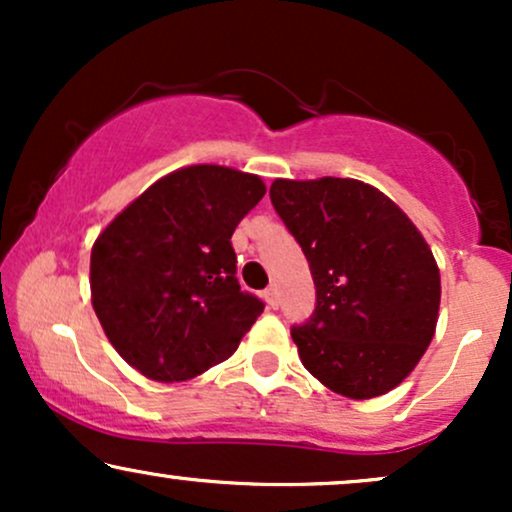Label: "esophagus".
<instances>
[{
    "label": "esophagus",
    "mask_w": 512,
    "mask_h": 512,
    "mask_svg": "<svg viewBox=\"0 0 512 512\" xmlns=\"http://www.w3.org/2000/svg\"><path fill=\"white\" fill-rule=\"evenodd\" d=\"M264 301H267L269 308H279V291H276V286H269V289H264Z\"/></svg>",
    "instance_id": "34e87169"
}]
</instances>
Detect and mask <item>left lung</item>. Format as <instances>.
<instances>
[{
	"label": "left lung",
	"instance_id": "left-lung-1",
	"mask_svg": "<svg viewBox=\"0 0 512 512\" xmlns=\"http://www.w3.org/2000/svg\"><path fill=\"white\" fill-rule=\"evenodd\" d=\"M269 197L315 281L313 315L291 327L303 366L337 395L390 392L436 332L440 274L424 236L361 180H274Z\"/></svg>",
	"mask_w": 512,
	"mask_h": 512
}]
</instances>
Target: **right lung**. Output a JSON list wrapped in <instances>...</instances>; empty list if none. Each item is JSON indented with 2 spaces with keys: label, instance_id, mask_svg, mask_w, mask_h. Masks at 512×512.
<instances>
[{
  "label": "right lung",
  "instance_id": "add662e5",
  "mask_svg": "<svg viewBox=\"0 0 512 512\" xmlns=\"http://www.w3.org/2000/svg\"><path fill=\"white\" fill-rule=\"evenodd\" d=\"M267 187L257 175L190 166L134 199L91 250V301L132 368L178 383L226 361L264 303L240 289L231 236Z\"/></svg>",
  "mask_w": 512,
  "mask_h": 512
}]
</instances>
